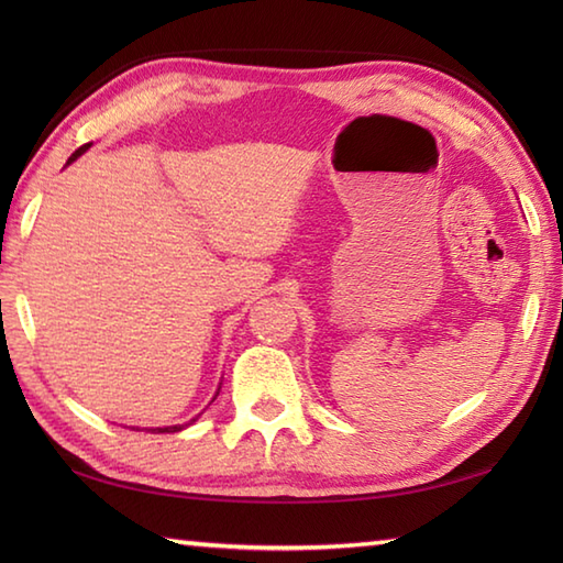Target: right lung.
Wrapping results in <instances>:
<instances>
[{
	"mask_svg": "<svg viewBox=\"0 0 563 563\" xmlns=\"http://www.w3.org/2000/svg\"><path fill=\"white\" fill-rule=\"evenodd\" d=\"M91 145H84V147H79L75 154H71V157L67 159V166L71 164V162H77L79 157H81V154L84 152H87ZM218 394H220V387H218V391H214V397H218ZM214 397H212V401H214ZM198 418H200V413L196 416V418H190V421L188 423H178V426H164V428H145V430H152V433H178V430H184V428H188L190 423H196L198 421Z\"/></svg>",
	"mask_w": 563,
	"mask_h": 563,
	"instance_id": "1",
	"label": "right lung"
}]
</instances>
